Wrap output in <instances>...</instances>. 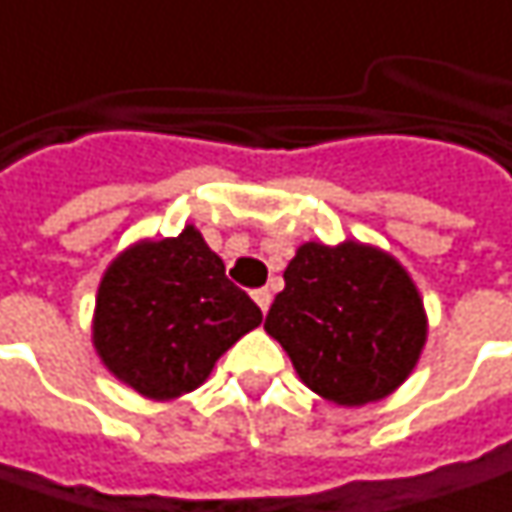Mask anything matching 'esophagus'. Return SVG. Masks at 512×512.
I'll use <instances>...</instances> for the list:
<instances>
[{
	"label": "esophagus",
	"mask_w": 512,
	"mask_h": 512,
	"mask_svg": "<svg viewBox=\"0 0 512 512\" xmlns=\"http://www.w3.org/2000/svg\"><path fill=\"white\" fill-rule=\"evenodd\" d=\"M252 297H255V303H257V306H260V311L266 314V311H269V306H272V291H269V289H257L255 294H252Z\"/></svg>",
	"instance_id": "34e87169"
}]
</instances>
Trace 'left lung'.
Returning <instances> with one entry per match:
<instances>
[{
  "label": "left lung",
  "mask_w": 512,
  "mask_h": 512,
  "mask_svg": "<svg viewBox=\"0 0 512 512\" xmlns=\"http://www.w3.org/2000/svg\"><path fill=\"white\" fill-rule=\"evenodd\" d=\"M263 328L314 394L337 405L388 397L414 371L428 320L414 280L388 252L303 243Z\"/></svg>",
  "instance_id": "left-lung-1"
}]
</instances>
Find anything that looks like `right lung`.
I'll return each mask as SVG.
<instances>
[{"mask_svg": "<svg viewBox=\"0 0 512 512\" xmlns=\"http://www.w3.org/2000/svg\"><path fill=\"white\" fill-rule=\"evenodd\" d=\"M260 320L221 257L186 226L178 238L141 240L110 263L98 286L93 343L141 397L175 399L195 391Z\"/></svg>", "mask_w": 512, "mask_h": 512, "instance_id": "add662e5", "label": "right lung"}]
</instances>
